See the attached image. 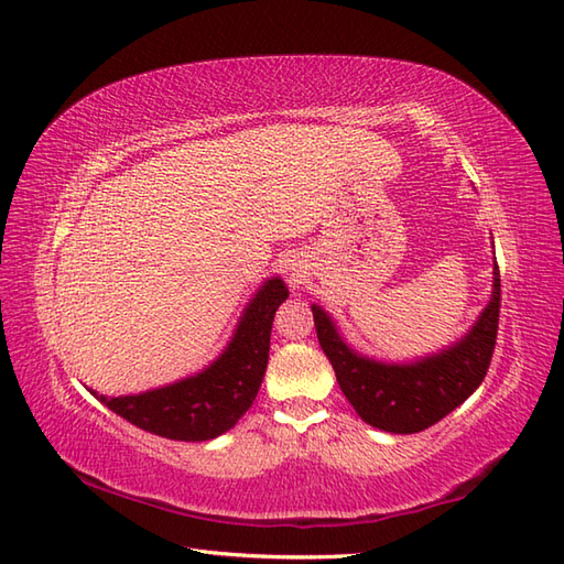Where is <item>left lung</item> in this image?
Segmentation results:
<instances>
[{"label": "left lung", "mask_w": 564, "mask_h": 564, "mask_svg": "<svg viewBox=\"0 0 564 564\" xmlns=\"http://www.w3.org/2000/svg\"><path fill=\"white\" fill-rule=\"evenodd\" d=\"M492 297L465 337L406 364L378 361L358 354L339 334L337 322L313 305L322 351L337 373L346 400L366 424L388 434H416L441 422L480 388L495 354L499 327V267L495 263Z\"/></svg>", "instance_id": "1"}]
</instances>
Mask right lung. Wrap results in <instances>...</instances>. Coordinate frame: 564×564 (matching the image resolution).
Instances as JSON below:
<instances>
[{
    "instance_id": "right-lung-1",
    "label": "right lung",
    "mask_w": 564,
    "mask_h": 564,
    "mask_svg": "<svg viewBox=\"0 0 564 564\" xmlns=\"http://www.w3.org/2000/svg\"><path fill=\"white\" fill-rule=\"evenodd\" d=\"M285 297L289 289L279 275L263 281L225 351L198 373L140 394H91L130 424L162 438L210 441L220 436L245 416L257 398L269 364L273 315Z\"/></svg>"
}]
</instances>
